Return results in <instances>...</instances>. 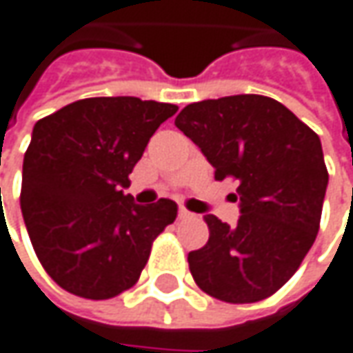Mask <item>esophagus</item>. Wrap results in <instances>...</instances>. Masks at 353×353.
<instances>
[{"label": "esophagus", "mask_w": 353, "mask_h": 353, "mask_svg": "<svg viewBox=\"0 0 353 353\" xmlns=\"http://www.w3.org/2000/svg\"><path fill=\"white\" fill-rule=\"evenodd\" d=\"M195 215H193L192 211H188L185 207H179V219H193Z\"/></svg>", "instance_id": "34e87169"}]
</instances>
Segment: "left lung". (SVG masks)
<instances>
[{
	"label": "left lung",
	"instance_id": "1",
	"mask_svg": "<svg viewBox=\"0 0 353 353\" xmlns=\"http://www.w3.org/2000/svg\"><path fill=\"white\" fill-rule=\"evenodd\" d=\"M176 126L215 179L239 181L237 225L205 215L209 241L188 254L193 281L231 304L268 299L299 270L320 229L328 170L318 134L261 94L193 102Z\"/></svg>",
	"mask_w": 353,
	"mask_h": 353
}]
</instances>
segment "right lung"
Listing matches in <instances>:
<instances>
[{
	"mask_svg": "<svg viewBox=\"0 0 353 353\" xmlns=\"http://www.w3.org/2000/svg\"><path fill=\"white\" fill-rule=\"evenodd\" d=\"M176 104L136 97L70 102L41 118L23 158L21 213L47 274L70 294L114 299L138 283L177 205L134 203V165Z\"/></svg>",
	"mask_w": 353,
	"mask_h": 353,
	"instance_id": "right-lung-1",
	"label": "right lung"
}]
</instances>
